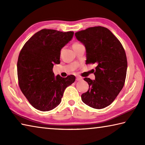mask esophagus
Wrapping results in <instances>:
<instances>
[{"mask_svg": "<svg viewBox=\"0 0 145 145\" xmlns=\"http://www.w3.org/2000/svg\"><path fill=\"white\" fill-rule=\"evenodd\" d=\"M82 80V77H76V80H77V81H80V80Z\"/></svg>", "mask_w": 145, "mask_h": 145, "instance_id": "34e87169", "label": "esophagus"}]
</instances>
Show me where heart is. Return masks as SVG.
<instances>
[{
    "label": "heart",
    "instance_id": "1",
    "mask_svg": "<svg viewBox=\"0 0 145 145\" xmlns=\"http://www.w3.org/2000/svg\"><path fill=\"white\" fill-rule=\"evenodd\" d=\"M80 45V43H77V42H75L73 44L72 46H73V47H74V46H77V45Z\"/></svg>",
    "mask_w": 145,
    "mask_h": 145
}]
</instances>
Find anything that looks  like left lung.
I'll return each mask as SVG.
<instances>
[{
	"instance_id": "1",
	"label": "left lung",
	"mask_w": 145,
	"mask_h": 145,
	"mask_svg": "<svg viewBox=\"0 0 145 145\" xmlns=\"http://www.w3.org/2000/svg\"><path fill=\"white\" fill-rule=\"evenodd\" d=\"M75 37L85 46L86 64H96L95 79L84 78L89 89L81 95L82 102L94 109L107 107L123 87L127 60L121 43L109 29L98 26L77 32Z\"/></svg>"
}]
</instances>
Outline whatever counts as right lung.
<instances>
[{
	"label": "right lung",
	"mask_w": 145,
	"mask_h": 145,
	"mask_svg": "<svg viewBox=\"0 0 145 145\" xmlns=\"http://www.w3.org/2000/svg\"><path fill=\"white\" fill-rule=\"evenodd\" d=\"M73 31L42 29L24 45L17 62L19 86L29 103L41 111L54 109L66 88L75 82L73 75L55 77L54 64L60 63L61 50L73 36Z\"/></svg>",
	"instance_id": "1"
}]
</instances>
